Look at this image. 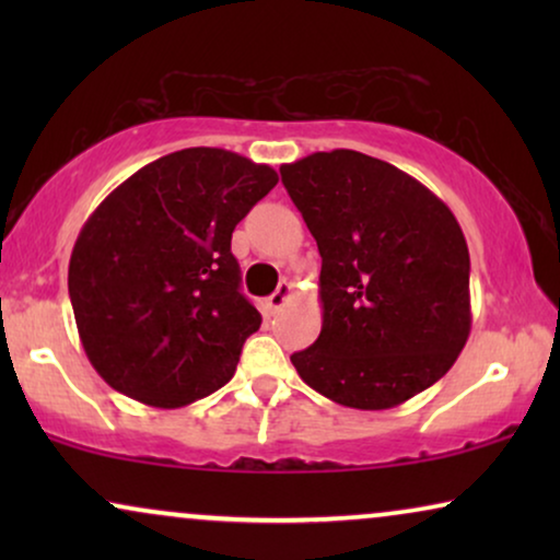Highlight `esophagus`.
Wrapping results in <instances>:
<instances>
[{"instance_id":"esophagus-1","label":"esophagus","mask_w":560,"mask_h":560,"mask_svg":"<svg viewBox=\"0 0 560 560\" xmlns=\"http://www.w3.org/2000/svg\"><path fill=\"white\" fill-rule=\"evenodd\" d=\"M293 293H295V290H293V285H290V282H280L278 290H275V293L267 298V308H270L272 313H278L282 305H285L290 298H293Z\"/></svg>"}]
</instances>
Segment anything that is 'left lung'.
Masks as SVG:
<instances>
[{"mask_svg":"<svg viewBox=\"0 0 560 560\" xmlns=\"http://www.w3.org/2000/svg\"><path fill=\"white\" fill-rule=\"evenodd\" d=\"M320 252L324 324L290 362L305 385L387 410L439 382L471 331L469 247L446 203L385 160L313 152L280 167Z\"/></svg>","mask_w":560,"mask_h":560,"instance_id":"obj_1","label":"left lung"}]
</instances>
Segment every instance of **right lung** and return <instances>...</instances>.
<instances>
[{
  "label": "right lung",
  "mask_w": 560,
  "mask_h": 560,
  "mask_svg": "<svg viewBox=\"0 0 560 560\" xmlns=\"http://www.w3.org/2000/svg\"><path fill=\"white\" fill-rule=\"evenodd\" d=\"M275 183L270 165L188 148L140 167L96 206L73 244L68 293L106 385L171 410L234 377L262 316L240 293L232 232Z\"/></svg>",
  "instance_id": "1"
}]
</instances>
